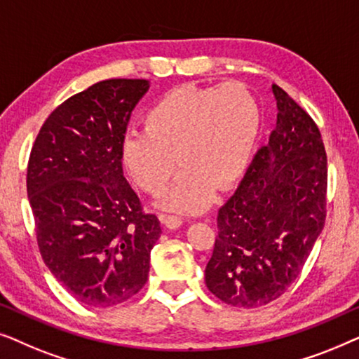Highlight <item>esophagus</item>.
Segmentation results:
<instances>
[{"instance_id":"obj_1","label":"esophagus","mask_w":359,"mask_h":359,"mask_svg":"<svg viewBox=\"0 0 359 359\" xmlns=\"http://www.w3.org/2000/svg\"><path fill=\"white\" fill-rule=\"evenodd\" d=\"M161 220H163V224L170 229H178L181 227V224H183V219L178 217V215H163Z\"/></svg>"}]
</instances>
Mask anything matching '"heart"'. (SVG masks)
Instances as JSON below:
<instances>
[{
	"instance_id": "heart-1",
	"label": "heart",
	"mask_w": 359,
	"mask_h": 359,
	"mask_svg": "<svg viewBox=\"0 0 359 359\" xmlns=\"http://www.w3.org/2000/svg\"><path fill=\"white\" fill-rule=\"evenodd\" d=\"M258 127L257 101L238 83L175 88L147 111L144 130L126 134L122 161L140 188L160 194L180 160L183 173L160 205L199 212L214 186L225 188L247 168Z\"/></svg>"
}]
</instances>
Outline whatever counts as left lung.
Wrapping results in <instances>:
<instances>
[{"label": "left lung", "instance_id": "left-lung-1", "mask_svg": "<svg viewBox=\"0 0 359 359\" xmlns=\"http://www.w3.org/2000/svg\"><path fill=\"white\" fill-rule=\"evenodd\" d=\"M276 127L219 209L209 291L233 307L278 299L296 278L327 215V154L312 117L278 85Z\"/></svg>", "mask_w": 359, "mask_h": 359}]
</instances>
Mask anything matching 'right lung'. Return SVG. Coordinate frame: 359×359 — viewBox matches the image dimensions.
<instances>
[{"label": "right lung", "instance_id": "obj_1", "mask_svg": "<svg viewBox=\"0 0 359 359\" xmlns=\"http://www.w3.org/2000/svg\"><path fill=\"white\" fill-rule=\"evenodd\" d=\"M150 83L104 80L68 97L43 122L27 165V196L43 263L76 301L111 307L150 271L160 220L142 210L122 171L130 112Z\"/></svg>", "mask_w": 359, "mask_h": 359}]
</instances>
